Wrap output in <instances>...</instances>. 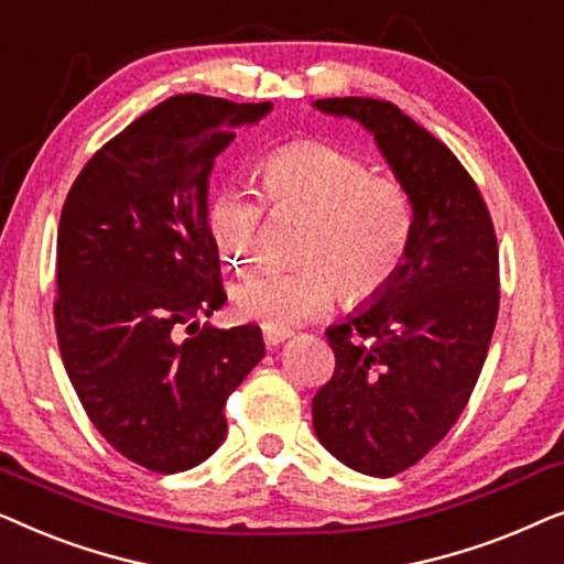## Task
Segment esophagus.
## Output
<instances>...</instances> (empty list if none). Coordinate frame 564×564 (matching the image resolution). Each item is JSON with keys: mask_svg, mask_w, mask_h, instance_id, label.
Returning <instances> with one entry per match:
<instances>
[{"mask_svg": "<svg viewBox=\"0 0 564 564\" xmlns=\"http://www.w3.org/2000/svg\"><path fill=\"white\" fill-rule=\"evenodd\" d=\"M290 338V330H274V328H264V341L267 346H280Z\"/></svg>", "mask_w": 564, "mask_h": 564, "instance_id": "obj_1", "label": "esophagus"}]
</instances>
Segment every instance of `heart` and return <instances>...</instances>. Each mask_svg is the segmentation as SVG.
I'll return each instance as SVG.
<instances>
[{"mask_svg":"<svg viewBox=\"0 0 564 564\" xmlns=\"http://www.w3.org/2000/svg\"><path fill=\"white\" fill-rule=\"evenodd\" d=\"M257 180L274 210L307 215V228L297 246L303 264L251 274L234 290L241 318L290 330L326 313L338 292L346 305H367L390 288L413 236L403 182L315 141L272 151L259 161ZM261 218L264 207L241 187H220L207 203L213 243L238 272L257 261Z\"/></svg>","mask_w":564,"mask_h":564,"instance_id":"b5f03b06","label":"heart"}]
</instances>
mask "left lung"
Wrapping results in <instances>:
<instances>
[{
  "mask_svg": "<svg viewBox=\"0 0 564 564\" xmlns=\"http://www.w3.org/2000/svg\"><path fill=\"white\" fill-rule=\"evenodd\" d=\"M375 135L413 199V236L390 288L326 330L334 377L313 429L346 467L392 477L434 449L465 411L498 318V241L485 199L446 145L369 97L313 102Z\"/></svg>",
  "mask_w": 564,
  "mask_h": 564,
  "instance_id": "obj_1",
  "label": "left lung"
}]
</instances>
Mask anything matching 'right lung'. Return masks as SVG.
<instances>
[{"label": "right lung", "mask_w": 564, "mask_h": 564, "mask_svg": "<svg viewBox=\"0 0 564 564\" xmlns=\"http://www.w3.org/2000/svg\"><path fill=\"white\" fill-rule=\"evenodd\" d=\"M269 112L272 102L169 97L87 161L61 210V359L99 434L153 473H184L218 449L226 400L264 357L259 326H199L197 315L226 303L207 230L215 159Z\"/></svg>", "instance_id": "1"}]
</instances>
